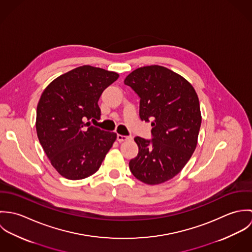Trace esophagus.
<instances>
[{
    "mask_svg": "<svg viewBox=\"0 0 252 252\" xmlns=\"http://www.w3.org/2000/svg\"><path fill=\"white\" fill-rule=\"evenodd\" d=\"M117 141L119 143L121 142H126V141H132L133 137L132 136H122V135H117Z\"/></svg>",
    "mask_w": 252,
    "mask_h": 252,
    "instance_id": "1",
    "label": "esophagus"
}]
</instances>
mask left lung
<instances>
[{"mask_svg":"<svg viewBox=\"0 0 252 252\" xmlns=\"http://www.w3.org/2000/svg\"><path fill=\"white\" fill-rule=\"evenodd\" d=\"M124 83L140 97V117L151 121V140L136 137L139 153L129 162L136 179L163 183L177 176L191 158L202 116L197 93L181 75L153 65L128 74Z\"/></svg>","mask_w":252,"mask_h":252,"instance_id":"1","label":"left lung"}]
</instances>
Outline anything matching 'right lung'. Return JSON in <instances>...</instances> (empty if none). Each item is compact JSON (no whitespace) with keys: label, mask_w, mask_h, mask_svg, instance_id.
<instances>
[{"label":"right lung","mask_w":252,"mask_h":252,"mask_svg":"<svg viewBox=\"0 0 252 252\" xmlns=\"http://www.w3.org/2000/svg\"><path fill=\"white\" fill-rule=\"evenodd\" d=\"M119 74L81 66L55 78L36 107L38 141L54 169L68 180L95 174L116 134L91 126L101 116L98 101Z\"/></svg>","instance_id":"right-lung-1"}]
</instances>
